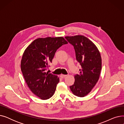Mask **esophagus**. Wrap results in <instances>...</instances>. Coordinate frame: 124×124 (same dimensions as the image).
Here are the masks:
<instances>
[{
  "mask_svg": "<svg viewBox=\"0 0 124 124\" xmlns=\"http://www.w3.org/2000/svg\"><path fill=\"white\" fill-rule=\"evenodd\" d=\"M67 76V75H64V74H61L60 75V77L61 78H65V77Z\"/></svg>",
  "mask_w": 124,
  "mask_h": 124,
  "instance_id": "obj_1",
  "label": "esophagus"
}]
</instances>
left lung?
Here are the masks:
<instances>
[{
    "label": "left lung",
    "mask_w": 124,
    "mask_h": 124,
    "mask_svg": "<svg viewBox=\"0 0 124 124\" xmlns=\"http://www.w3.org/2000/svg\"><path fill=\"white\" fill-rule=\"evenodd\" d=\"M65 38L74 47L76 60L81 66L70 88L74 95L84 97L91 92L99 79L101 69V54L96 46L85 37L78 35Z\"/></svg>",
    "instance_id": "8db88e82"
}]
</instances>
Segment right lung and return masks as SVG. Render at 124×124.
<instances>
[{"label":"right lung","instance_id":"add662e5","mask_svg":"<svg viewBox=\"0 0 124 124\" xmlns=\"http://www.w3.org/2000/svg\"><path fill=\"white\" fill-rule=\"evenodd\" d=\"M67 44L63 37L38 38L24 52L21 61L23 77L31 92L42 100L50 99L55 92L59 78L46 70L57 50Z\"/></svg>","mask_w":124,"mask_h":124}]
</instances>
